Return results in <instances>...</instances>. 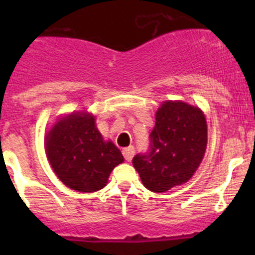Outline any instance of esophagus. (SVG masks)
Returning <instances> with one entry per match:
<instances>
[{"instance_id":"1","label":"esophagus","mask_w":255,"mask_h":255,"mask_svg":"<svg viewBox=\"0 0 255 255\" xmlns=\"http://www.w3.org/2000/svg\"><path fill=\"white\" fill-rule=\"evenodd\" d=\"M122 153H124L125 159L127 160V162H130V160L133 159L134 153H135V151H134L133 146H129V147L124 148V150H122Z\"/></svg>"}]
</instances>
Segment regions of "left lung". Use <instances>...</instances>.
<instances>
[{"mask_svg":"<svg viewBox=\"0 0 255 255\" xmlns=\"http://www.w3.org/2000/svg\"><path fill=\"white\" fill-rule=\"evenodd\" d=\"M206 144L203 111L183 102H164L156 114L148 150L136 154L133 165L148 191L166 192L193 176Z\"/></svg>","mask_w":255,"mask_h":255,"instance_id":"8db88e82","label":"left lung"}]
</instances>
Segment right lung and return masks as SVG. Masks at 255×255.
Wrapping results in <instances>:
<instances>
[{
    "label": "right lung",
    "instance_id": "obj_1",
    "mask_svg": "<svg viewBox=\"0 0 255 255\" xmlns=\"http://www.w3.org/2000/svg\"><path fill=\"white\" fill-rule=\"evenodd\" d=\"M45 140L55 174L78 192L102 189L113 169L124 162L121 151L111 141H104L89 114H72L57 121Z\"/></svg>",
    "mask_w": 255,
    "mask_h": 255
}]
</instances>
